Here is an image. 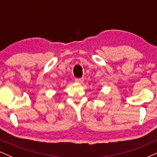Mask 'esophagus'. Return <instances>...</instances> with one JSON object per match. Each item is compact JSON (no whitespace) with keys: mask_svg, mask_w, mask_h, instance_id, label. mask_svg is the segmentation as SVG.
Returning a JSON list of instances; mask_svg holds the SVG:
<instances>
[{"mask_svg":"<svg viewBox=\"0 0 157 157\" xmlns=\"http://www.w3.org/2000/svg\"><path fill=\"white\" fill-rule=\"evenodd\" d=\"M83 78H77L75 79V82H77V83H81V82H83Z\"/></svg>","mask_w":157,"mask_h":157,"instance_id":"34e87169","label":"esophagus"}]
</instances>
